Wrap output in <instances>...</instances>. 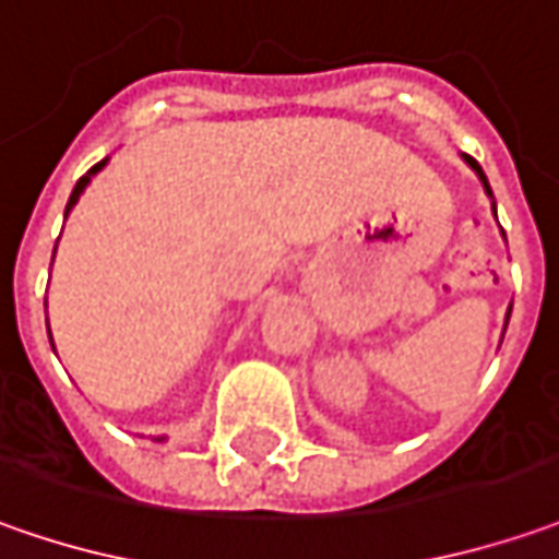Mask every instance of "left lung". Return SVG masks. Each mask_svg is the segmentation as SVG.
I'll list each match as a JSON object with an SVG mask.
<instances>
[{
    "label": "left lung",
    "instance_id": "obj_1",
    "mask_svg": "<svg viewBox=\"0 0 559 559\" xmlns=\"http://www.w3.org/2000/svg\"><path fill=\"white\" fill-rule=\"evenodd\" d=\"M467 164H471L473 169H476V173H479V179H483V185H486V191H489V194H491V188H489V179H486V173H483V166L476 164V160H473V157H467Z\"/></svg>",
    "mask_w": 559,
    "mask_h": 559
}]
</instances>
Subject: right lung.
I'll return each instance as SVG.
<instances>
[{
    "instance_id": "add662e5",
    "label": "right lung",
    "mask_w": 559,
    "mask_h": 559,
    "mask_svg": "<svg viewBox=\"0 0 559 559\" xmlns=\"http://www.w3.org/2000/svg\"><path fill=\"white\" fill-rule=\"evenodd\" d=\"M105 164H107V160H102V164H95V166H92V169H88V176H83V179L76 182V188H73V194H70V201H68V213H70V206L80 201V194H83V188H86V185H88V179H92V176H95V173H98V169H102V166H105Z\"/></svg>"
}]
</instances>
